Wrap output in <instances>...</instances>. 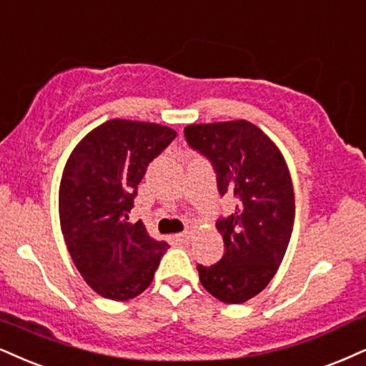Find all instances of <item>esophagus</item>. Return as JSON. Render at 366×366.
Returning <instances> with one entry per match:
<instances>
[{
  "mask_svg": "<svg viewBox=\"0 0 366 366\" xmlns=\"http://www.w3.org/2000/svg\"><path fill=\"white\" fill-rule=\"evenodd\" d=\"M190 232L188 231H184V232H182V234H178V236H176V241L178 242H182V244H188V242H190Z\"/></svg>",
  "mask_w": 366,
  "mask_h": 366,
  "instance_id": "34e87169",
  "label": "esophagus"
}]
</instances>
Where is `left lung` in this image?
<instances>
[{
  "label": "left lung",
  "instance_id": "left-lung-1",
  "mask_svg": "<svg viewBox=\"0 0 366 366\" xmlns=\"http://www.w3.org/2000/svg\"><path fill=\"white\" fill-rule=\"evenodd\" d=\"M184 137L212 162L220 197L237 198L236 212L215 224L224 239L222 259L198 264L200 282L220 302L242 304L272 282L290 242V171L272 139L247 120L188 125Z\"/></svg>",
  "mask_w": 366,
  "mask_h": 366
}]
</instances>
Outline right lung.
<instances>
[{
    "mask_svg": "<svg viewBox=\"0 0 366 366\" xmlns=\"http://www.w3.org/2000/svg\"><path fill=\"white\" fill-rule=\"evenodd\" d=\"M176 137L173 129L114 119L71 152L59 188V217L76 268L98 295L129 300L151 285L168 242L129 222L137 184Z\"/></svg>",
    "mask_w": 366,
    "mask_h": 366,
    "instance_id": "1",
    "label": "right lung"
}]
</instances>
